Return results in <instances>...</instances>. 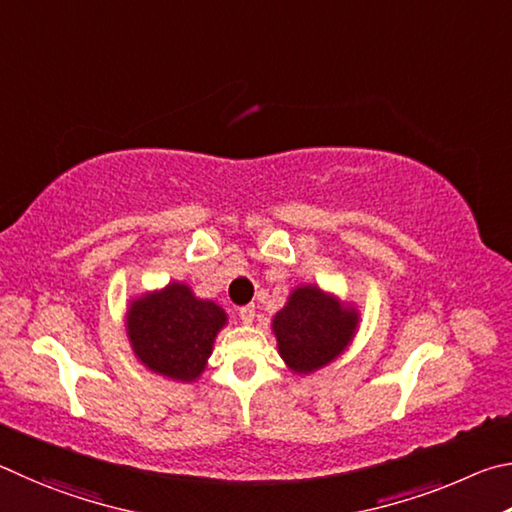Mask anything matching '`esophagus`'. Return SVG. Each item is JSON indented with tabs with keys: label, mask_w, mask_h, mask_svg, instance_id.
<instances>
[{
	"label": "esophagus",
	"mask_w": 512,
	"mask_h": 512,
	"mask_svg": "<svg viewBox=\"0 0 512 512\" xmlns=\"http://www.w3.org/2000/svg\"><path fill=\"white\" fill-rule=\"evenodd\" d=\"M238 317L245 321V324H251V321H254V317H256V308L251 306V303H249V306H242L238 310Z\"/></svg>",
	"instance_id": "34e87169"
}]
</instances>
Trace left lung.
<instances>
[{
  "label": "left lung",
  "mask_w": 512,
  "mask_h": 512,
  "mask_svg": "<svg viewBox=\"0 0 512 512\" xmlns=\"http://www.w3.org/2000/svg\"><path fill=\"white\" fill-rule=\"evenodd\" d=\"M357 324L360 315L353 306H346L317 285H301L274 315L272 330L290 371L308 375L346 351Z\"/></svg>",
  "instance_id": "left-lung-1"
}]
</instances>
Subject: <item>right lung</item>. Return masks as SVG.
<instances>
[{"mask_svg":"<svg viewBox=\"0 0 512 512\" xmlns=\"http://www.w3.org/2000/svg\"><path fill=\"white\" fill-rule=\"evenodd\" d=\"M227 324L218 303L197 299L184 283L130 301L125 328L137 360L168 380L193 382L206 369L213 342Z\"/></svg>","mask_w":512,"mask_h":512,"instance_id":"obj_1","label":"right lung"}]
</instances>
